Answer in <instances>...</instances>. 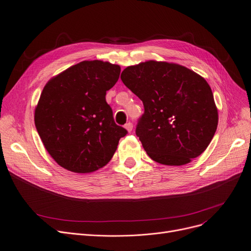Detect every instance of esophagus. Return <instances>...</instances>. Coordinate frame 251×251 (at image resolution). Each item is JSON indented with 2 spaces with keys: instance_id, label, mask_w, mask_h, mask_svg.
Wrapping results in <instances>:
<instances>
[{
  "instance_id": "34e87169",
  "label": "esophagus",
  "mask_w": 251,
  "mask_h": 251,
  "mask_svg": "<svg viewBox=\"0 0 251 251\" xmlns=\"http://www.w3.org/2000/svg\"><path fill=\"white\" fill-rule=\"evenodd\" d=\"M125 128L127 129L128 132H131V131H132V128H133V124L131 122H128V123L125 124Z\"/></svg>"
}]
</instances>
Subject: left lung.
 I'll list each match as a JSON object with an SVG mask.
<instances>
[{
	"label": "left lung",
	"instance_id": "8db88e82",
	"mask_svg": "<svg viewBox=\"0 0 251 251\" xmlns=\"http://www.w3.org/2000/svg\"><path fill=\"white\" fill-rule=\"evenodd\" d=\"M123 83L143 102L135 133L151 159L169 166L201 155L218 127V110L205 79L178 64L129 66Z\"/></svg>",
	"mask_w": 251,
	"mask_h": 251
}]
</instances>
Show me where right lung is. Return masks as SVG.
I'll return each instance as SVG.
<instances>
[{
    "label": "right lung",
    "mask_w": 251,
    "mask_h": 251,
    "mask_svg": "<svg viewBox=\"0 0 251 251\" xmlns=\"http://www.w3.org/2000/svg\"><path fill=\"white\" fill-rule=\"evenodd\" d=\"M120 66L83 61L51 78L34 113L37 133L50 156L75 173L107 165L127 130L115 123L105 100L120 76Z\"/></svg>",
    "instance_id": "add662e5"
}]
</instances>
